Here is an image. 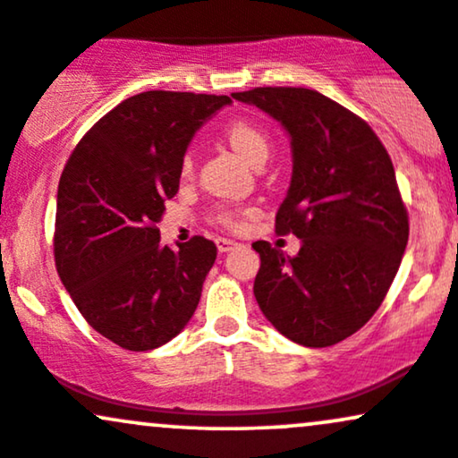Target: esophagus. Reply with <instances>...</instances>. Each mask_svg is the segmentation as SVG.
<instances>
[{"mask_svg":"<svg viewBox=\"0 0 458 458\" xmlns=\"http://www.w3.org/2000/svg\"><path fill=\"white\" fill-rule=\"evenodd\" d=\"M216 246H218V252H229V250H233L235 246H238V242L229 240V238H218Z\"/></svg>","mask_w":458,"mask_h":458,"instance_id":"34e87169","label":"esophagus"}]
</instances>
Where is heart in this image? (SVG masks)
<instances>
[{"instance_id": "heart-1", "label": "heart", "mask_w": 458, "mask_h": 458, "mask_svg": "<svg viewBox=\"0 0 458 458\" xmlns=\"http://www.w3.org/2000/svg\"><path fill=\"white\" fill-rule=\"evenodd\" d=\"M225 139L229 141L231 149L252 166L266 163L267 156H270V139H267V134L259 126H255L250 122H231L227 131H225ZM188 169H191V158H184V171ZM218 220L223 225H229V227H240L242 214L233 212V209H223L218 214Z\"/></svg>"}]
</instances>
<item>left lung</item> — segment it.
<instances>
[{
    "mask_svg": "<svg viewBox=\"0 0 458 458\" xmlns=\"http://www.w3.org/2000/svg\"><path fill=\"white\" fill-rule=\"evenodd\" d=\"M281 122L292 139V184L276 233L300 238L289 257L255 242L257 304L304 347H330L358 332L399 272L410 220L394 166L356 113L315 89L255 88L231 94Z\"/></svg>",
    "mask_w": 458,
    "mask_h": 458,
    "instance_id": "1",
    "label": "left lung"
}]
</instances>
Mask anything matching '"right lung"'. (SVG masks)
<instances>
[{"mask_svg": "<svg viewBox=\"0 0 458 458\" xmlns=\"http://www.w3.org/2000/svg\"><path fill=\"white\" fill-rule=\"evenodd\" d=\"M229 96L143 91L100 117L70 154L57 188L55 266L98 335L149 352L195 313L216 244H160L165 201L180 188L188 143Z\"/></svg>", "mask_w": 458, "mask_h": 458, "instance_id": "1", "label": "right lung"}]
</instances>
